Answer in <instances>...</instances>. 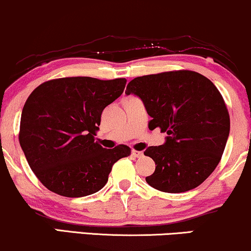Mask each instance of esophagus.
<instances>
[{"label": "esophagus", "instance_id": "34e87169", "mask_svg": "<svg viewBox=\"0 0 251 251\" xmlns=\"http://www.w3.org/2000/svg\"><path fill=\"white\" fill-rule=\"evenodd\" d=\"M132 155L134 157H142L144 156V151H134V149H133L132 151Z\"/></svg>", "mask_w": 251, "mask_h": 251}]
</instances>
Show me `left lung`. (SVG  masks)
I'll return each mask as SVG.
<instances>
[{"instance_id": "obj_1", "label": "left lung", "mask_w": 251, "mask_h": 251, "mask_svg": "<svg viewBox=\"0 0 251 251\" xmlns=\"http://www.w3.org/2000/svg\"><path fill=\"white\" fill-rule=\"evenodd\" d=\"M144 103L151 117L149 129L167 132L166 142L144 151L155 162L146 182L154 189L180 193L197 188L220 162L230 120L217 87L191 71L135 77L126 88Z\"/></svg>"}]
</instances>
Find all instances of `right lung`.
<instances>
[{
    "mask_svg": "<svg viewBox=\"0 0 251 251\" xmlns=\"http://www.w3.org/2000/svg\"><path fill=\"white\" fill-rule=\"evenodd\" d=\"M125 78L88 76L44 82L31 93L21 117L20 144L28 166L47 189L77 198L105 185L128 146L105 149L95 141L103 110L125 89Z\"/></svg>",
    "mask_w": 251,
    "mask_h": 251,
    "instance_id": "1",
    "label": "right lung"
}]
</instances>
